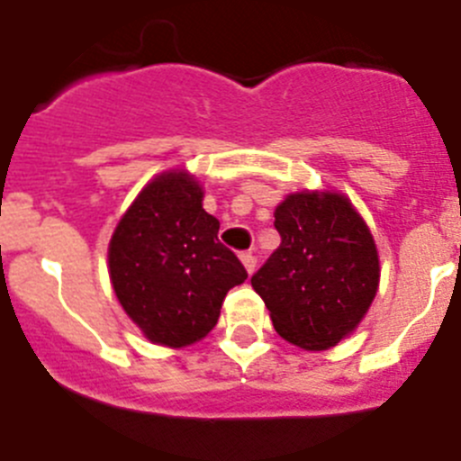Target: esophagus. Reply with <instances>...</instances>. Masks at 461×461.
Returning a JSON list of instances; mask_svg holds the SVG:
<instances>
[{
  "label": "esophagus",
  "mask_w": 461,
  "mask_h": 461,
  "mask_svg": "<svg viewBox=\"0 0 461 461\" xmlns=\"http://www.w3.org/2000/svg\"><path fill=\"white\" fill-rule=\"evenodd\" d=\"M240 261H243V267H246L248 273H252L257 268V257L252 252H240Z\"/></svg>",
  "instance_id": "obj_1"
}]
</instances>
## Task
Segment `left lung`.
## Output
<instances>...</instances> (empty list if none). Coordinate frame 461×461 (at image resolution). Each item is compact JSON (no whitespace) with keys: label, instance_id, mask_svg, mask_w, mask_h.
<instances>
[{"label":"left lung","instance_id":"obj_1","mask_svg":"<svg viewBox=\"0 0 461 461\" xmlns=\"http://www.w3.org/2000/svg\"><path fill=\"white\" fill-rule=\"evenodd\" d=\"M280 248L252 276L273 326L287 342L319 351L358 326L379 287L375 239L347 197L289 194L276 209Z\"/></svg>","mask_w":461,"mask_h":461}]
</instances>
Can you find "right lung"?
<instances>
[{
    "label": "right lung",
    "mask_w": 461,
    "mask_h": 461,
    "mask_svg": "<svg viewBox=\"0 0 461 461\" xmlns=\"http://www.w3.org/2000/svg\"><path fill=\"white\" fill-rule=\"evenodd\" d=\"M184 172L153 179L110 240L112 287L151 342L185 347L213 330L227 292L246 282L239 257L218 240L221 222L202 209Z\"/></svg>",
    "instance_id": "right-lung-1"
}]
</instances>
